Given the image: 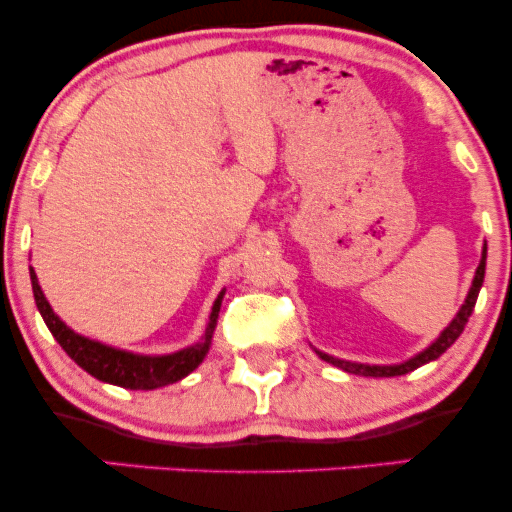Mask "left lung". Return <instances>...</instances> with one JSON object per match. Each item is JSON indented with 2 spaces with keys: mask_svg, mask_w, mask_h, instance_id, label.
I'll list each match as a JSON object with an SVG mask.
<instances>
[{
  "mask_svg": "<svg viewBox=\"0 0 512 512\" xmlns=\"http://www.w3.org/2000/svg\"><path fill=\"white\" fill-rule=\"evenodd\" d=\"M484 272H486V248H484V255H481L477 274H474L472 289H469L467 298H464L460 313H457L455 320H452L450 325L445 327L443 332H440V337L436 339V342L428 346V349L421 351V354H416L414 358H409V361L399 363V366H366V363H351V361H342V358L327 356V354H322V351H317V356L325 358V361L332 363V366L346 370V373L368 375V378H395V375L411 373V370L424 366V363H428V361H436L440 354H445V351H448L450 346L457 342V337H460V334H462L464 325H467V322H469V315H472L474 305H477L479 289H481V284H484Z\"/></svg>",
  "mask_w": 512,
  "mask_h": 512,
  "instance_id": "8db88e82",
  "label": "left lung"
}]
</instances>
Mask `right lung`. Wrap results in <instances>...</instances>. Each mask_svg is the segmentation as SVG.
Masks as SVG:
<instances>
[{
    "instance_id": "add662e5",
    "label": "right lung",
    "mask_w": 512,
    "mask_h": 512,
    "mask_svg": "<svg viewBox=\"0 0 512 512\" xmlns=\"http://www.w3.org/2000/svg\"><path fill=\"white\" fill-rule=\"evenodd\" d=\"M31 284H33V296L35 305H38L40 315H43L45 325L52 332V337L57 339V344L67 351L69 358L74 363H79L86 373H91L93 378L103 380V383L127 387V390H156V387H166L170 383H178V380L190 375L199 363L207 356L211 334H214L216 320H219V310L223 301V291L214 301L211 308L209 325L204 337L197 344L187 346V349L175 351V354L166 356H139L132 351H120L113 346H105L101 342H93V339L81 337L74 330H69L67 325L55 315V310L50 308L48 298H45L43 289L38 284V276L31 269Z\"/></svg>"
}]
</instances>
